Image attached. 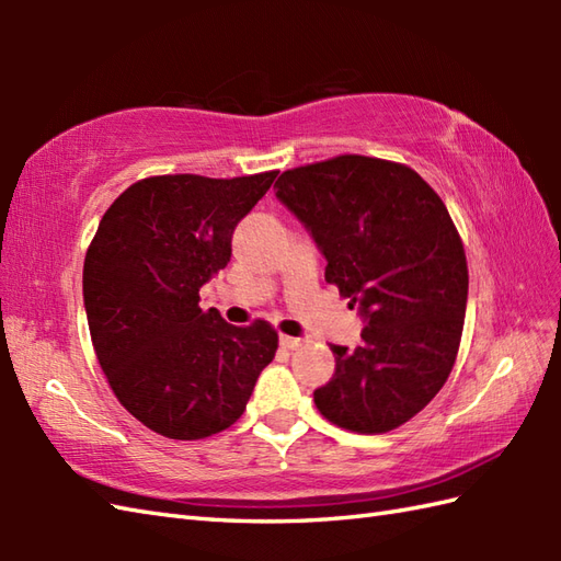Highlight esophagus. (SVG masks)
I'll use <instances>...</instances> for the list:
<instances>
[{
  "label": "esophagus",
  "instance_id": "34e87169",
  "mask_svg": "<svg viewBox=\"0 0 561 561\" xmlns=\"http://www.w3.org/2000/svg\"><path fill=\"white\" fill-rule=\"evenodd\" d=\"M279 344H282V347H287V350H299V347H304V340H301V337L282 335V337H279Z\"/></svg>",
  "mask_w": 561,
  "mask_h": 561
}]
</instances>
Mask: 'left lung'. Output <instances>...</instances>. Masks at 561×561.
Wrapping results in <instances>:
<instances>
[{
	"mask_svg": "<svg viewBox=\"0 0 561 561\" xmlns=\"http://www.w3.org/2000/svg\"><path fill=\"white\" fill-rule=\"evenodd\" d=\"M274 187L323 250L325 279L366 320L359 347L330 344L335 374L316 408L347 432H392L456 364L468 304L456 224L410 165L359 153L289 169Z\"/></svg>",
	"mask_w": 561,
	"mask_h": 561,
	"instance_id": "obj_1",
	"label": "left lung"
}]
</instances>
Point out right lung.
Segmentation results:
<instances>
[{
    "mask_svg": "<svg viewBox=\"0 0 561 561\" xmlns=\"http://www.w3.org/2000/svg\"><path fill=\"white\" fill-rule=\"evenodd\" d=\"M277 173L141 178L87 250L83 306L99 364L123 408L165 438H207L241 420L277 352L267 320L238 328L199 308V287L231 260L236 224Z\"/></svg>",
    "mask_w": 561,
    "mask_h": 561,
    "instance_id": "add662e5",
    "label": "right lung"
}]
</instances>
